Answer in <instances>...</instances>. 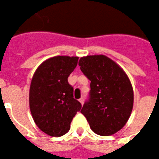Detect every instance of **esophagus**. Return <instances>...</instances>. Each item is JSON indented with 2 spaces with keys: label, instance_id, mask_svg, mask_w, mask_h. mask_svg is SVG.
Listing matches in <instances>:
<instances>
[{
  "label": "esophagus",
  "instance_id": "esophagus-1",
  "mask_svg": "<svg viewBox=\"0 0 159 159\" xmlns=\"http://www.w3.org/2000/svg\"><path fill=\"white\" fill-rule=\"evenodd\" d=\"M79 101H80V103L81 104V105L84 104V99H83V98H81V99H79Z\"/></svg>",
  "mask_w": 159,
  "mask_h": 159
}]
</instances>
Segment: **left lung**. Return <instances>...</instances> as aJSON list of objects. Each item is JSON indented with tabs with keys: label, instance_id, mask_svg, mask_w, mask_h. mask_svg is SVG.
Listing matches in <instances>:
<instances>
[{
	"label": "left lung",
	"instance_id": "1",
	"mask_svg": "<svg viewBox=\"0 0 159 159\" xmlns=\"http://www.w3.org/2000/svg\"><path fill=\"white\" fill-rule=\"evenodd\" d=\"M89 80V99L81 112L96 134L108 136L121 129L133 108L134 94L130 80L114 61L104 55H89L78 62Z\"/></svg>",
	"mask_w": 159,
	"mask_h": 159
}]
</instances>
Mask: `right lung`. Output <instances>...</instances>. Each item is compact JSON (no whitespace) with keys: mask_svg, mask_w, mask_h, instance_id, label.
<instances>
[{"mask_svg":"<svg viewBox=\"0 0 159 159\" xmlns=\"http://www.w3.org/2000/svg\"><path fill=\"white\" fill-rule=\"evenodd\" d=\"M78 61V57H53L38 67L31 80V115L38 128L51 136L68 132L73 118L81 108V103L74 98V88L68 83Z\"/></svg>","mask_w":159,"mask_h":159,"instance_id":"add662e5","label":"right lung"}]
</instances>
